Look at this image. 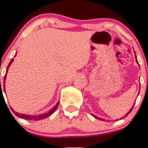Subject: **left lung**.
<instances>
[{
	"mask_svg": "<svg viewBox=\"0 0 148 148\" xmlns=\"http://www.w3.org/2000/svg\"><path fill=\"white\" fill-rule=\"evenodd\" d=\"M135 59H136V62H137V63H138V60H137V56H136V55H135ZM139 94V93H138ZM133 107H134V105L133 106H132V108H131L130 109V111L129 112H128L127 113V114H126V115H125V116H127L128 115V114H129V113L131 111H132V108H133ZM92 115H93L94 116V117H95V118H96V119H98V120H102V121H104V119H102V118H99V117H97V116H95V115H94V114H92ZM125 116H124V117H125Z\"/></svg>",
	"mask_w": 148,
	"mask_h": 148,
	"instance_id": "8db88e82",
	"label": "left lung"
}]
</instances>
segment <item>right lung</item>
<instances>
[{"label":"right lung","mask_w":148,"mask_h":148,"mask_svg":"<svg viewBox=\"0 0 148 148\" xmlns=\"http://www.w3.org/2000/svg\"><path fill=\"white\" fill-rule=\"evenodd\" d=\"M14 56H16V55H15ZM13 59H12L11 61L10 62L9 64H8V67H7L6 74H5V77H4V79H3L4 92H5V77H6L7 71H8V68H9V66H10V64H11L12 62H13ZM1 91H2V89H1ZM2 93H3V92H2ZM59 102H58L57 104H56V105L53 108H52L51 110H50V111L48 112L47 113H45V114H39V115H28V114H20V113L16 112H15L14 110H13L12 108H11V110L13 111V112L14 113V114H16V116H18V117H20V118H23V119H25V120H43V119H45L47 117H49V116H50L51 114H53V113L54 112L55 110H56V108L58 107V106H59Z\"/></svg>","instance_id":"add662e5"}]
</instances>
